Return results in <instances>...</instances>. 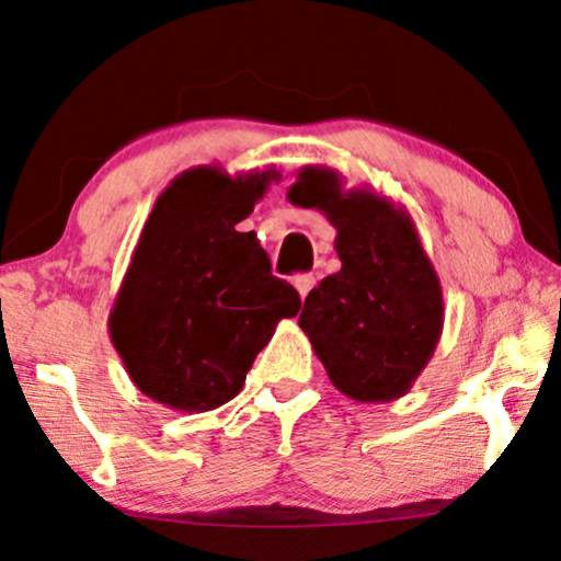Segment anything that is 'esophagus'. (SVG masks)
Segmentation results:
<instances>
[{"label": "esophagus", "mask_w": 561, "mask_h": 561, "mask_svg": "<svg viewBox=\"0 0 561 561\" xmlns=\"http://www.w3.org/2000/svg\"><path fill=\"white\" fill-rule=\"evenodd\" d=\"M293 285H295V289H298V293H300V298L306 300V295L310 293V289H313L316 279H313V276H310V274H300V276H295Z\"/></svg>", "instance_id": "34e87169"}]
</instances>
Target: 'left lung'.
Instances as JSON below:
<instances>
[{
  "label": "left lung",
  "mask_w": 561,
  "mask_h": 561,
  "mask_svg": "<svg viewBox=\"0 0 561 561\" xmlns=\"http://www.w3.org/2000/svg\"><path fill=\"white\" fill-rule=\"evenodd\" d=\"M287 201L336 229L342 268L310 289L298 319L329 381L357 402L408 394L444 329L442 282L413 216L368 185L347 191L323 164L302 167Z\"/></svg>",
  "instance_id": "8db88e82"
}]
</instances>
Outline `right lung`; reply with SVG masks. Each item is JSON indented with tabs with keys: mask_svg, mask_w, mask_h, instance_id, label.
<instances>
[{
	"mask_svg": "<svg viewBox=\"0 0 561 561\" xmlns=\"http://www.w3.org/2000/svg\"><path fill=\"white\" fill-rule=\"evenodd\" d=\"M282 174H227L204 164L178 174L148 214L110 310L112 345L130 381L178 413H208L240 394L276 323L300 295L242 219Z\"/></svg>",
	"mask_w": 561,
	"mask_h": 561,
	"instance_id": "right-lung-1",
	"label": "right lung"
}]
</instances>
